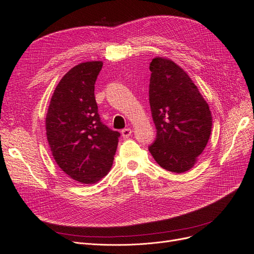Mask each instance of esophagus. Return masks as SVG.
Here are the masks:
<instances>
[{"mask_svg":"<svg viewBox=\"0 0 254 254\" xmlns=\"http://www.w3.org/2000/svg\"><path fill=\"white\" fill-rule=\"evenodd\" d=\"M121 134H122V136H123V137H125V138H127V137L131 136V134H132V129L129 128V127L123 128L122 131H121Z\"/></svg>","mask_w":254,"mask_h":254,"instance_id":"esophagus-1","label":"esophagus"}]
</instances>
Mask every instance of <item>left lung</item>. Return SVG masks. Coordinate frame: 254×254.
<instances>
[{
  "label": "left lung",
  "mask_w": 254,
  "mask_h": 254,
  "mask_svg": "<svg viewBox=\"0 0 254 254\" xmlns=\"http://www.w3.org/2000/svg\"><path fill=\"white\" fill-rule=\"evenodd\" d=\"M149 102L156 127L150 153L162 168L182 173L193 167L212 131V115L197 86L180 66L155 57L150 64Z\"/></svg>",
  "instance_id": "8db88e82"
}]
</instances>
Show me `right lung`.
<instances>
[{"mask_svg":"<svg viewBox=\"0 0 254 254\" xmlns=\"http://www.w3.org/2000/svg\"><path fill=\"white\" fill-rule=\"evenodd\" d=\"M102 62L76 64L63 76L50 101L47 138L60 168L83 184H93L111 170L120 133L101 122L95 98Z\"/></svg>","mask_w":254,"mask_h":254,"instance_id":"add662e5","label":"right lung"}]
</instances>
